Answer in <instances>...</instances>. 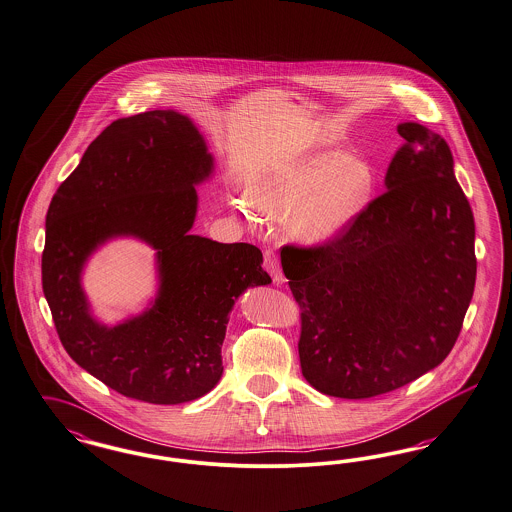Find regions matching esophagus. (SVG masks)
Wrapping results in <instances>:
<instances>
[{
	"label": "esophagus",
	"mask_w": 512,
	"mask_h": 512,
	"mask_svg": "<svg viewBox=\"0 0 512 512\" xmlns=\"http://www.w3.org/2000/svg\"><path fill=\"white\" fill-rule=\"evenodd\" d=\"M265 270L272 276V280H274V284H282L284 282V274H282V266H280V261H278V257H276V253L272 251V249H266L265 251Z\"/></svg>",
	"instance_id": "1"
}]
</instances>
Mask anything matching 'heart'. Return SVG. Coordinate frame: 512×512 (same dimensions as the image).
<instances>
[{
	"label": "heart",
	"mask_w": 512,
	"mask_h": 512,
	"mask_svg": "<svg viewBox=\"0 0 512 512\" xmlns=\"http://www.w3.org/2000/svg\"><path fill=\"white\" fill-rule=\"evenodd\" d=\"M375 192L377 171L369 160L324 150L257 181L251 200L266 215H289L295 238L322 244L343 234L368 209Z\"/></svg>",
	"instance_id": "obj_1"
}]
</instances>
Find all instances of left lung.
Instances as JSON below:
<instances>
[{
	"label": "left lung",
	"mask_w": 512,
	"mask_h": 512,
	"mask_svg": "<svg viewBox=\"0 0 512 512\" xmlns=\"http://www.w3.org/2000/svg\"><path fill=\"white\" fill-rule=\"evenodd\" d=\"M398 135L387 192L326 244L282 247L301 369L328 396L373 398L436 368L471 305L474 217L450 146L421 123Z\"/></svg>",
	"instance_id": "1"
}]
</instances>
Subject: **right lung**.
<instances>
[{
    "mask_svg": "<svg viewBox=\"0 0 512 512\" xmlns=\"http://www.w3.org/2000/svg\"><path fill=\"white\" fill-rule=\"evenodd\" d=\"M213 171L204 137L175 110L110 123L59 186L45 217L41 284L62 347L106 387L148 404H183L223 375L221 347L234 301L270 284L263 253L190 234L196 186ZM133 235L157 249L153 307L114 329L97 323L81 289L88 255Z\"/></svg>",
    "mask_w": 512,
    "mask_h": 512,
    "instance_id": "obj_1",
    "label": "right lung"
}]
</instances>
